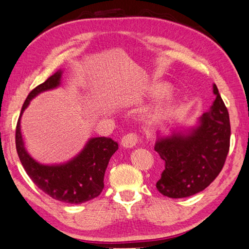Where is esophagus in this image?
<instances>
[{"mask_svg": "<svg viewBox=\"0 0 249 249\" xmlns=\"http://www.w3.org/2000/svg\"><path fill=\"white\" fill-rule=\"evenodd\" d=\"M140 142H142L141 137L138 136L136 132H130L122 138L121 145L124 146V148H132V146L140 143Z\"/></svg>", "mask_w": 249, "mask_h": 249, "instance_id": "34e87169", "label": "esophagus"}]
</instances>
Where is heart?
<instances>
[{"mask_svg": "<svg viewBox=\"0 0 249 249\" xmlns=\"http://www.w3.org/2000/svg\"><path fill=\"white\" fill-rule=\"evenodd\" d=\"M166 90V88L164 86H159L156 87L152 90V95L157 96V95H161ZM169 108V103H162V104H159L158 106H156L152 110H151V113H150V116L153 119H159V118H161L164 116V113L166 112V110Z\"/></svg>", "mask_w": 249, "mask_h": 249, "instance_id": "b5f03b06", "label": "heart"}]
</instances>
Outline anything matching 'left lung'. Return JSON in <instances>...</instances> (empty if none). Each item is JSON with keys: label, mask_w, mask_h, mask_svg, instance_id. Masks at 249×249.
Instances as JSON below:
<instances>
[{"label": "left lung", "mask_w": 249, "mask_h": 249, "mask_svg": "<svg viewBox=\"0 0 249 249\" xmlns=\"http://www.w3.org/2000/svg\"><path fill=\"white\" fill-rule=\"evenodd\" d=\"M215 98L209 112L203 113L199 124L184 136L173 133L159 138L154 150L165 162V169L157 182L164 196L182 198L206 189L221 172L230 151V115L213 85Z\"/></svg>", "instance_id": "obj_1"}]
</instances>
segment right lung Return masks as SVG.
<instances>
[{"instance_id": "add662e5", "label": "right lung", "mask_w": 249, "mask_h": 249, "mask_svg": "<svg viewBox=\"0 0 249 249\" xmlns=\"http://www.w3.org/2000/svg\"><path fill=\"white\" fill-rule=\"evenodd\" d=\"M62 71H57L28 93L15 130V143L19 161L28 177L44 193L57 201L80 204L97 197L104 189V177L110 158L118 150L111 138H92L78 156L65 164L43 165L30 157L24 148L21 116L30 101L39 92L59 85Z\"/></svg>"}]
</instances>
